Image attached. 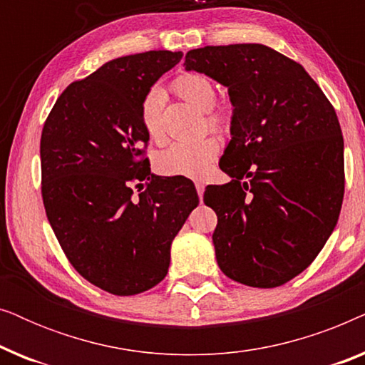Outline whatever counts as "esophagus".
I'll return each instance as SVG.
<instances>
[{"label":"esophagus","mask_w":365,"mask_h":365,"mask_svg":"<svg viewBox=\"0 0 365 365\" xmlns=\"http://www.w3.org/2000/svg\"><path fill=\"white\" fill-rule=\"evenodd\" d=\"M196 191H197L199 199H202V194H204V182L202 181H196Z\"/></svg>","instance_id":"34e87169"}]
</instances>
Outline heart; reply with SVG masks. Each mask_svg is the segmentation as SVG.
<instances>
[{
    "mask_svg": "<svg viewBox=\"0 0 365 365\" xmlns=\"http://www.w3.org/2000/svg\"><path fill=\"white\" fill-rule=\"evenodd\" d=\"M174 89L182 99L194 106L207 111V123L214 129H224L229 118L222 108L214 106L216 101V88L206 76L196 73H184L174 81ZM164 93L159 88L149 89L141 106V119L144 131L153 141L161 143L164 131L161 124V108ZM221 149L217 138L201 136L196 139L176 141L164 149L158 156V169L168 176L202 178L211 168V164Z\"/></svg>",
    "mask_w": 365,
    "mask_h": 365,
    "instance_id": "b5f03b06",
    "label": "heart"
}]
</instances>
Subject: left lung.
Masks as SVG:
<instances>
[{
  "mask_svg": "<svg viewBox=\"0 0 365 365\" xmlns=\"http://www.w3.org/2000/svg\"><path fill=\"white\" fill-rule=\"evenodd\" d=\"M187 71L227 88L231 141L209 186L221 271L251 287L299 276L336 227L344 197V139L332 104L301 64L264 44L191 49Z\"/></svg>",
  "mask_w": 365,
  "mask_h": 365,
  "instance_id": "8db88e82",
  "label": "left lung"
}]
</instances>
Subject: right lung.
<instances>
[{
  "instance_id": "1",
  "label": "right lung",
  "mask_w": 365,
  "mask_h": 365,
  "mask_svg": "<svg viewBox=\"0 0 365 365\" xmlns=\"http://www.w3.org/2000/svg\"><path fill=\"white\" fill-rule=\"evenodd\" d=\"M181 58L146 51L108 61L64 89L41 133V194L59 246L86 281L116 296L166 277L173 239L199 202L192 181L154 176L144 158L143 101Z\"/></svg>"
}]
</instances>
